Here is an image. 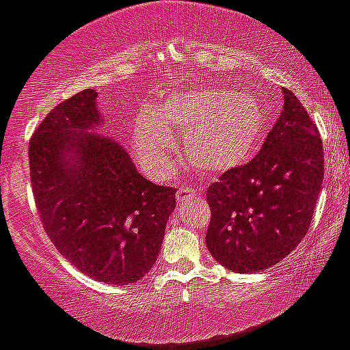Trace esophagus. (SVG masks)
I'll return each mask as SVG.
<instances>
[{"label": "esophagus", "mask_w": 350, "mask_h": 350, "mask_svg": "<svg viewBox=\"0 0 350 350\" xmlns=\"http://www.w3.org/2000/svg\"><path fill=\"white\" fill-rule=\"evenodd\" d=\"M198 189L196 187H191V185H185V187H180L177 191V201H184V199L191 198V196H196L198 194Z\"/></svg>", "instance_id": "1"}]
</instances>
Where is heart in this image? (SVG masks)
<instances>
[{"instance_id": "heart-1", "label": "heart", "mask_w": 350, "mask_h": 350, "mask_svg": "<svg viewBox=\"0 0 350 350\" xmlns=\"http://www.w3.org/2000/svg\"><path fill=\"white\" fill-rule=\"evenodd\" d=\"M268 129L266 109L254 96L232 88L173 92L156 111H142L132 125V152L152 180H165L177 166L173 131L184 132V149L204 173H228L247 165Z\"/></svg>"}]
</instances>
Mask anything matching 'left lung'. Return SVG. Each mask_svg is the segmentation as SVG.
Listing matches in <instances>:
<instances>
[{"instance_id": "1", "label": "left lung", "mask_w": 350, "mask_h": 350, "mask_svg": "<svg viewBox=\"0 0 350 350\" xmlns=\"http://www.w3.org/2000/svg\"><path fill=\"white\" fill-rule=\"evenodd\" d=\"M284 109L259 154L223 173L208 189L211 208L206 245L237 273L280 262L308 234L325 175L318 129L288 89Z\"/></svg>"}]
</instances>
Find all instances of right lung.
Wrapping results in <instances>:
<instances>
[{
	"instance_id": "right-lung-1",
	"label": "right lung",
	"mask_w": 350,
	"mask_h": 350,
	"mask_svg": "<svg viewBox=\"0 0 350 350\" xmlns=\"http://www.w3.org/2000/svg\"><path fill=\"white\" fill-rule=\"evenodd\" d=\"M98 92L51 109L29 146L31 184L59 254L98 282L129 285L156 262L175 189L142 177L118 141L101 134Z\"/></svg>"
}]
</instances>
